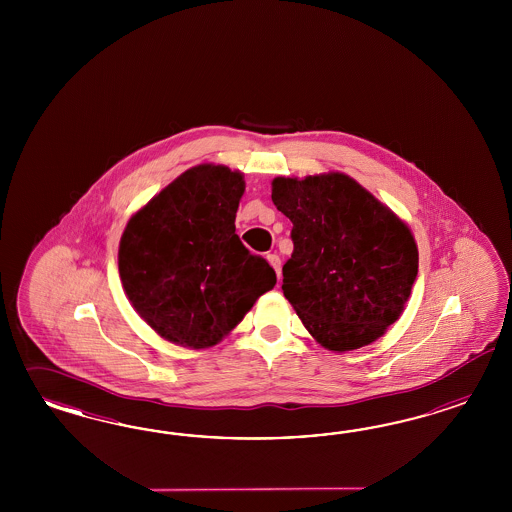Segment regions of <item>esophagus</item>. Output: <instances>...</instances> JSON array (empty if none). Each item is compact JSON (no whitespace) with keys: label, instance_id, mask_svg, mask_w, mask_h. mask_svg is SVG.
<instances>
[{"label":"esophagus","instance_id":"esophagus-1","mask_svg":"<svg viewBox=\"0 0 512 512\" xmlns=\"http://www.w3.org/2000/svg\"><path fill=\"white\" fill-rule=\"evenodd\" d=\"M266 259H268V263L272 264V268L276 270V276H278V279H281V259H279L276 253H270Z\"/></svg>","mask_w":512,"mask_h":512}]
</instances>
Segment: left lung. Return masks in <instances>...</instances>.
<instances>
[{
    "label": "left lung",
    "instance_id": "left-lung-1",
    "mask_svg": "<svg viewBox=\"0 0 512 512\" xmlns=\"http://www.w3.org/2000/svg\"><path fill=\"white\" fill-rule=\"evenodd\" d=\"M272 201L293 221L281 289L311 336L330 351L383 336L419 272L407 225L341 172L276 178Z\"/></svg>",
    "mask_w": 512,
    "mask_h": 512
}]
</instances>
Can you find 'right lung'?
I'll list each match as a JSON object with an SVG mask.
<instances>
[{
	"label": "right lung",
	"instance_id": "obj_1",
	"mask_svg": "<svg viewBox=\"0 0 512 512\" xmlns=\"http://www.w3.org/2000/svg\"><path fill=\"white\" fill-rule=\"evenodd\" d=\"M242 195L240 172L199 165L129 219L118 253L125 295L165 340L216 345L276 285L236 234Z\"/></svg>",
	"mask_w": 512,
	"mask_h": 512
}]
</instances>
